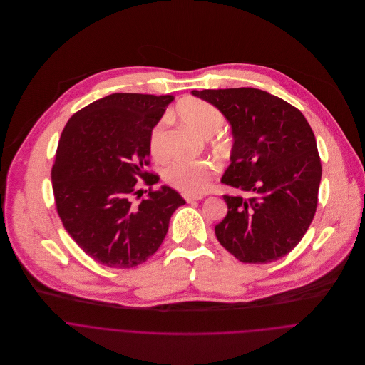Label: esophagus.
Returning <instances> with one entry per match:
<instances>
[{
    "label": "esophagus",
    "instance_id": "obj_1",
    "mask_svg": "<svg viewBox=\"0 0 365 365\" xmlns=\"http://www.w3.org/2000/svg\"><path fill=\"white\" fill-rule=\"evenodd\" d=\"M204 197L202 195H190V194H184V200L187 202H194V201H201Z\"/></svg>",
    "mask_w": 365,
    "mask_h": 365
}]
</instances>
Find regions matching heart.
<instances>
[{"label":"heart","mask_w":365,"mask_h":365,"mask_svg":"<svg viewBox=\"0 0 365 365\" xmlns=\"http://www.w3.org/2000/svg\"><path fill=\"white\" fill-rule=\"evenodd\" d=\"M175 115L182 123L204 138L217 133L225 123V118L216 106L195 98L181 101L175 108ZM149 149L152 156L156 158L164 155L163 123H157L152 129ZM213 171V164L207 160L178 158L165 167L164 180L185 194H200L208 188Z\"/></svg>","instance_id":"1"}]
</instances>
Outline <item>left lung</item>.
I'll return each mask as SVG.
<instances>
[{
	"mask_svg": "<svg viewBox=\"0 0 365 365\" xmlns=\"http://www.w3.org/2000/svg\"><path fill=\"white\" fill-rule=\"evenodd\" d=\"M191 94L216 106L232 128L230 164L220 181L250 195H223L227 215L215 226L219 243L242 262L284 257L307 233L317 205L322 165L308 120L257 88Z\"/></svg>",
	"mask_w": 365,
	"mask_h": 365,
	"instance_id": "obj_1",
	"label": "left lung"
}]
</instances>
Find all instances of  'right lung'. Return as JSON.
<instances>
[{
  "mask_svg": "<svg viewBox=\"0 0 365 365\" xmlns=\"http://www.w3.org/2000/svg\"><path fill=\"white\" fill-rule=\"evenodd\" d=\"M173 96L118 93L76 112L64 126L52 168L57 213L67 233L96 261L130 268L153 256L170 217L184 205L167 185L142 197L148 173L149 138Z\"/></svg>",
  "mask_w": 365,
  "mask_h": 365,
  "instance_id": "1",
  "label": "right lung"
}]
</instances>
